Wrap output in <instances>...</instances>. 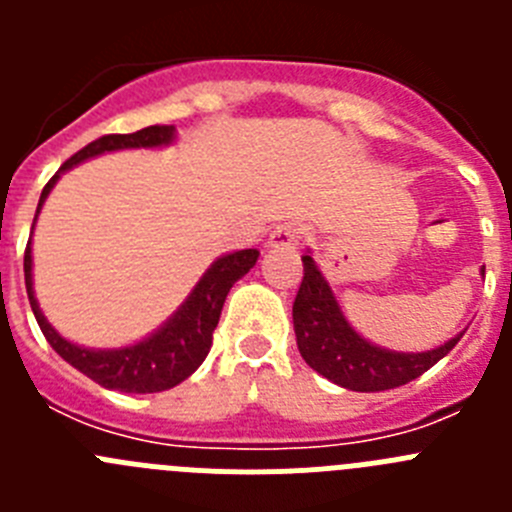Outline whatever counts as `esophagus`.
I'll return each mask as SVG.
<instances>
[{
  "label": "esophagus",
  "mask_w": 512,
  "mask_h": 512,
  "mask_svg": "<svg viewBox=\"0 0 512 512\" xmlns=\"http://www.w3.org/2000/svg\"><path fill=\"white\" fill-rule=\"evenodd\" d=\"M300 238H302V228L297 223H282L277 228L271 230L269 235V246L271 248H295L300 246Z\"/></svg>",
  "instance_id": "34e87169"
}]
</instances>
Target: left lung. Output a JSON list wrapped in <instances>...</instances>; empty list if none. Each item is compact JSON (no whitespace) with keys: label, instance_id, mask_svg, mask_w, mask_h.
<instances>
[{"label":"left lung","instance_id":"obj_1","mask_svg":"<svg viewBox=\"0 0 512 512\" xmlns=\"http://www.w3.org/2000/svg\"><path fill=\"white\" fill-rule=\"evenodd\" d=\"M292 320L302 359L325 379L354 392L395 390L413 382L438 364L464 336L461 330L449 343L425 354H395L372 346L343 318L312 256H302V284L292 307Z\"/></svg>","mask_w":512,"mask_h":512}]
</instances>
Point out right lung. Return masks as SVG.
Returning <instances> with one entry per match:
<instances>
[{"instance_id": "1", "label": "right lung", "mask_w": 512, "mask_h": 512, "mask_svg": "<svg viewBox=\"0 0 512 512\" xmlns=\"http://www.w3.org/2000/svg\"><path fill=\"white\" fill-rule=\"evenodd\" d=\"M174 138V125H151L138 133H115L102 135V138L92 140L87 148H81L79 153L66 161L61 169L53 174V179L43 187L40 194L38 212L43 207L45 197L56 184L58 174L71 166L81 164L84 158L99 156L104 151H120V148H153L166 146ZM35 212V217H38ZM259 259L256 248H246V251H235L230 256L217 259L215 264L207 269L200 284L194 287L189 300L179 307L174 318L156 330L151 338L135 343L130 348H117V351H89L69 343L61 338L51 323L43 318L38 300L33 295V256H30V243L25 248V287L27 300L35 312L40 330H43L45 341L51 343L53 351L61 356L63 361H69L74 369L81 374H87L97 384L107 387V390L117 392H133V395H148V392H164L176 387L179 382L194 374V369L205 361L212 346V333L217 328L220 312H223L225 297H228L230 287H233L243 274L251 271V266Z\"/></svg>"}]
</instances>
